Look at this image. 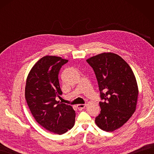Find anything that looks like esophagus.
<instances>
[{
  "instance_id": "esophagus-1",
  "label": "esophagus",
  "mask_w": 154,
  "mask_h": 154,
  "mask_svg": "<svg viewBox=\"0 0 154 154\" xmlns=\"http://www.w3.org/2000/svg\"><path fill=\"white\" fill-rule=\"evenodd\" d=\"M85 106H86V104H77V109H78V110H82V109H83L85 107Z\"/></svg>"
}]
</instances>
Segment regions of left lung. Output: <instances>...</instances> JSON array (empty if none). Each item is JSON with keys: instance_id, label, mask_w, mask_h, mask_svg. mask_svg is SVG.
Masks as SVG:
<instances>
[{"instance_id": "1", "label": "left lung", "mask_w": 154, "mask_h": 154, "mask_svg": "<svg viewBox=\"0 0 154 154\" xmlns=\"http://www.w3.org/2000/svg\"><path fill=\"white\" fill-rule=\"evenodd\" d=\"M99 85L100 113L95 123L104 131L122 126L136 110L138 88L132 69L113 53H103L88 59Z\"/></svg>"}]
</instances>
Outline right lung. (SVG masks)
<instances>
[{
  "instance_id": "add662e5",
  "label": "right lung",
  "mask_w": 154,
  "mask_h": 154,
  "mask_svg": "<svg viewBox=\"0 0 154 154\" xmlns=\"http://www.w3.org/2000/svg\"><path fill=\"white\" fill-rule=\"evenodd\" d=\"M68 60L56 56L41 58L28 74L25 97L32 115L42 126L63 134L74 126L75 112L71 105L55 100L62 91L58 74Z\"/></svg>"
}]
</instances>
